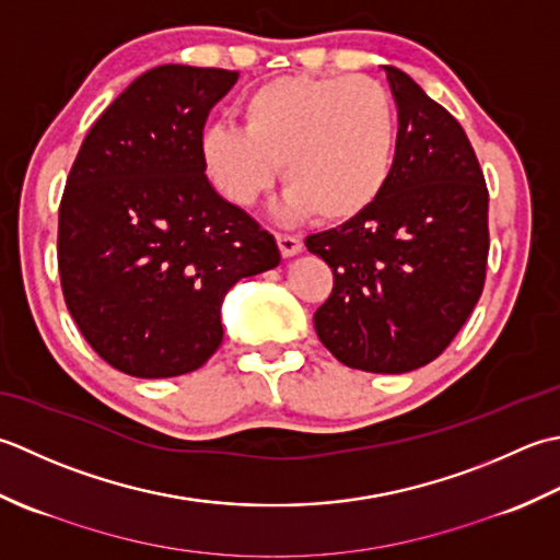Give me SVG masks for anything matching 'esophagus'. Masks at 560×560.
Segmentation results:
<instances>
[{"label":"esophagus","instance_id":"1","mask_svg":"<svg viewBox=\"0 0 560 560\" xmlns=\"http://www.w3.org/2000/svg\"><path fill=\"white\" fill-rule=\"evenodd\" d=\"M276 242H278V248H280V254H282L284 258L300 254V250H302V238L294 236V234L278 232V234H276Z\"/></svg>","mask_w":560,"mask_h":560}]
</instances>
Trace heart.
<instances>
[{
  "mask_svg": "<svg viewBox=\"0 0 560 560\" xmlns=\"http://www.w3.org/2000/svg\"><path fill=\"white\" fill-rule=\"evenodd\" d=\"M242 128L200 135L205 176L224 200L248 208L278 178L290 214L343 224L382 198L394 174L398 108L370 77H280L248 91Z\"/></svg>",
  "mask_w": 560,
  "mask_h": 560,
  "instance_id": "heart-1",
  "label": "heart"
}]
</instances>
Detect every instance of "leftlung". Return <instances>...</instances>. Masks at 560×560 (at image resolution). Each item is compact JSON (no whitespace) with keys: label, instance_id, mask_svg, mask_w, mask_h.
Here are the masks:
<instances>
[{"label":"left lung","instance_id":"8db88e82","mask_svg":"<svg viewBox=\"0 0 560 560\" xmlns=\"http://www.w3.org/2000/svg\"><path fill=\"white\" fill-rule=\"evenodd\" d=\"M398 150L382 198L338 230L306 236L334 270L314 314L322 343L352 370L401 374L447 348L483 292L488 188L464 128L396 67Z\"/></svg>","mask_w":560,"mask_h":560}]
</instances>
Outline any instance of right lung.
<instances>
[{"label": "right lung", "instance_id": "1", "mask_svg": "<svg viewBox=\"0 0 560 560\" xmlns=\"http://www.w3.org/2000/svg\"><path fill=\"white\" fill-rule=\"evenodd\" d=\"M238 72L162 65L101 113L67 176L57 222L65 304L110 368L188 374L222 343L220 306L276 268V238L217 192L200 162L210 108Z\"/></svg>", "mask_w": 560, "mask_h": 560}]
</instances>
